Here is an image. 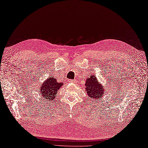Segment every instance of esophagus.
<instances>
[{
	"label": "esophagus",
	"instance_id": "1",
	"mask_svg": "<svg viewBox=\"0 0 148 148\" xmlns=\"http://www.w3.org/2000/svg\"><path fill=\"white\" fill-rule=\"evenodd\" d=\"M69 82H70V83H75L76 82V79H73V80H70Z\"/></svg>",
	"mask_w": 148,
	"mask_h": 148
}]
</instances>
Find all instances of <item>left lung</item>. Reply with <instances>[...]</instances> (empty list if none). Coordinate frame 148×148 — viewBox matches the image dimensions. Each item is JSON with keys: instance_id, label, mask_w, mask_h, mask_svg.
I'll return each mask as SVG.
<instances>
[{"instance_id": "1", "label": "left lung", "mask_w": 148, "mask_h": 148, "mask_svg": "<svg viewBox=\"0 0 148 148\" xmlns=\"http://www.w3.org/2000/svg\"><path fill=\"white\" fill-rule=\"evenodd\" d=\"M85 85L88 96L95 101L102 98L106 92V88L103 87V85L98 81L94 75H90L89 78H87Z\"/></svg>"}]
</instances>
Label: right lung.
<instances>
[{"mask_svg": "<svg viewBox=\"0 0 148 148\" xmlns=\"http://www.w3.org/2000/svg\"><path fill=\"white\" fill-rule=\"evenodd\" d=\"M63 85V82H57L53 77H49L40 86V92L42 97L48 101H52L55 99L58 90Z\"/></svg>", "mask_w": 148, "mask_h": 148, "instance_id": "right-lung-1", "label": "right lung"}]
</instances>
